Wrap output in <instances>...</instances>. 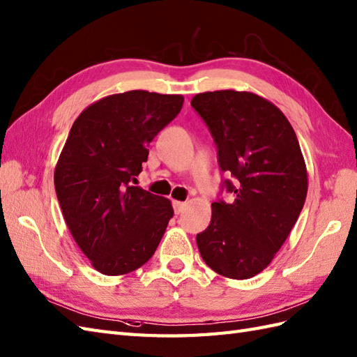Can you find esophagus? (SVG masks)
<instances>
[{
    "label": "esophagus",
    "mask_w": 357,
    "mask_h": 357,
    "mask_svg": "<svg viewBox=\"0 0 357 357\" xmlns=\"http://www.w3.org/2000/svg\"><path fill=\"white\" fill-rule=\"evenodd\" d=\"M185 202H181V201H173V208H175V213L179 214L182 210L185 208Z\"/></svg>",
    "instance_id": "obj_1"
}]
</instances>
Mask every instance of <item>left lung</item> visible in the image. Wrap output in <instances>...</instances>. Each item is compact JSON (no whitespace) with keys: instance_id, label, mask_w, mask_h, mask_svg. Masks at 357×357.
Masks as SVG:
<instances>
[{"instance_id":"obj_1","label":"left lung","mask_w":357,"mask_h":357,"mask_svg":"<svg viewBox=\"0 0 357 357\" xmlns=\"http://www.w3.org/2000/svg\"><path fill=\"white\" fill-rule=\"evenodd\" d=\"M195 111L218 146L233 204H211V223L196 236L204 261L219 275L246 280L272 261L307 196V169L291 123L266 98L248 91L196 94Z\"/></svg>"}]
</instances>
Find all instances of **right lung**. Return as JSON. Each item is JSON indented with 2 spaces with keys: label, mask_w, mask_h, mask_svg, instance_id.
Wrapping results in <instances>:
<instances>
[{
  "label": "right lung",
  "mask_w": 357,
  "mask_h": 357,
  "mask_svg": "<svg viewBox=\"0 0 357 357\" xmlns=\"http://www.w3.org/2000/svg\"><path fill=\"white\" fill-rule=\"evenodd\" d=\"M182 103L178 94L135 89L100 98L73 123L54 169L56 195L71 236L105 275L143 266L173 218L169 199L130 182Z\"/></svg>",
  "instance_id": "right-lung-1"
}]
</instances>
